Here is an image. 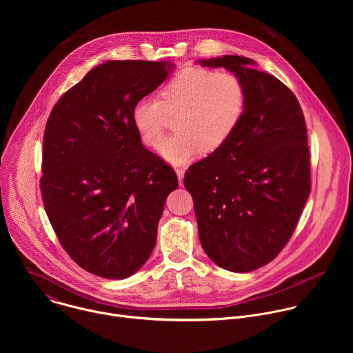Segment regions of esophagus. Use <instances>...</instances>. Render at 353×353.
<instances>
[{
    "label": "esophagus",
    "mask_w": 353,
    "mask_h": 353,
    "mask_svg": "<svg viewBox=\"0 0 353 353\" xmlns=\"http://www.w3.org/2000/svg\"><path fill=\"white\" fill-rule=\"evenodd\" d=\"M184 173H185V170H184V169H176V174H177V177H179V184H180V185L183 184Z\"/></svg>",
    "instance_id": "34e87169"
}]
</instances>
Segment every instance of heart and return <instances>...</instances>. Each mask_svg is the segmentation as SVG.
Segmentation results:
<instances>
[{"label": "heart", "instance_id": "1", "mask_svg": "<svg viewBox=\"0 0 353 353\" xmlns=\"http://www.w3.org/2000/svg\"><path fill=\"white\" fill-rule=\"evenodd\" d=\"M247 106L243 81L233 72L208 68L180 71L159 90V100L142 97L131 109V121L141 141L155 146L165 131L168 114L176 117L173 135L158 150L174 166L187 165L203 150L215 152L239 128Z\"/></svg>", "mask_w": 353, "mask_h": 353}]
</instances>
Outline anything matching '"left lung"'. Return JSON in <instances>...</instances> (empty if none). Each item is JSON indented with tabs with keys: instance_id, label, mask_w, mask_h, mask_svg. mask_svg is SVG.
<instances>
[{
	"instance_id": "1",
	"label": "left lung",
	"mask_w": 353,
	"mask_h": 353,
	"mask_svg": "<svg viewBox=\"0 0 353 353\" xmlns=\"http://www.w3.org/2000/svg\"><path fill=\"white\" fill-rule=\"evenodd\" d=\"M199 64L236 74L247 106L232 138L188 168L184 187L207 256L223 270L250 272L281 253L310 195L306 121L292 90L256 70L254 60L223 56Z\"/></svg>"
}]
</instances>
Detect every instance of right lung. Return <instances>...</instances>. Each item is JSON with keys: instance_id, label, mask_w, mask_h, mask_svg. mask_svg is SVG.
Segmentation results:
<instances>
[{"instance_id": "right-lung-1", "label": "right lung", "mask_w": 353, "mask_h": 353, "mask_svg": "<svg viewBox=\"0 0 353 353\" xmlns=\"http://www.w3.org/2000/svg\"><path fill=\"white\" fill-rule=\"evenodd\" d=\"M169 61H105L65 92L43 138L40 190L63 248L108 279L135 274L155 247L174 170L132 125L137 100L173 71Z\"/></svg>"}]
</instances>
